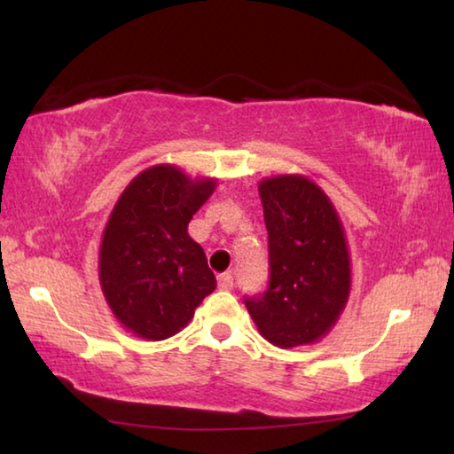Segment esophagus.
Masks as SVG:
<instances>
[{"mask_svg":"<svg viewBox=\"0 0 454 454\" xmlns=\"http://www.w3.org/2000/svg\"><path fill=\"white\" fill-rule=\"evenodd\" d=\"M218 288L220 290H232L234 288V276L230 272H224L218 276Z\"/></svg>","mask_w":454,"mask_h":454,"instance_id":"1","label":"esophagus"}]
</instances>
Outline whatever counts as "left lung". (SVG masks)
I'll return each instance as SVG.
<instances>
[{
  "mask_svg": "<svg viewBox=\"0 0 454 454\" xmlns=\"http://www.w3.org/2000/svg\"><path fill=\"white\" fill-rule=\"evenodd\" d=\"M268 230V286L244 298L268 342L294 348L320 340L350 294V256L333 202L304 176L260 182Z\"/></svg>",
  "mask_w": 454,
  "mask_h": 454,
  "instance_id": "8db88e82",
  "label": "left lung"
}]
</instances>
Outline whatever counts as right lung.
<instances>
[{
    "instance_id": "right-lung-1",
    "label": "right lung",
    "mask_w": 454,
    "mask_h": 454,
    "mask_svg": "<svg viewBox=\"0 0 454 454\" xmlns=\"http://www.w3.org/2000/svg\"><path fill=\"white\" fill-rule=\"evenodd\" d=\"M216 188L170 164L152 166L128 184L99 246V284L121 326L145 340L180 333L216 288L202 246L188 224Z\"/></svg>"
}]
</instances>
